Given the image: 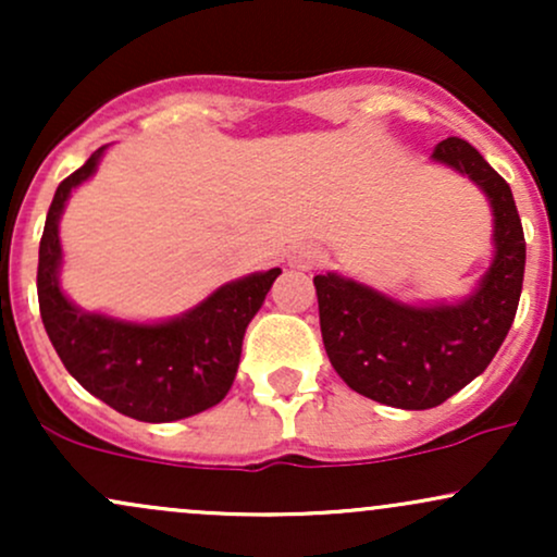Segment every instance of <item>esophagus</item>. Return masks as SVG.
<instances>
[{
	"label": "esophagus",
	"mask_w": 557,
	"mask_h": 557,
	"mask_svg": "<svg viewBox=\"0 0 557 557\" xmlns=\"http://www.w3.org/2000/svg\"><path fill=\"white\" fill-rule=\"evenodd\" d=\"M290 261L296 267H317L322 261V251L317 246H298L293 248V257Z\"/></svg>",
	"instance_id": "1"
}]
</instances>
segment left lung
I'll list each match as a JSON object with an SVG mask.
<instances>
[{"instance_id":"8db88e82","label":"left lung","mask_w":557,"mask_h":557,"mask_svg":"<svg viewBox=\"0 0 557 557\" xmlns=\"http://www.w3.org/2000/svg\"><path fill=\"white\" fill-rule=\"evenodd\" d=\"M434 159L469 175L495 212V261L456 306H403L372 287L317 274L322 341L343 382L376 403L424 411L469 385L495 359L519 309L527 240L510 185L469 140L445 138Z\"/></svg>"}]
</instances>
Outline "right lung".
Listing matches in <instances>:
<instances>
[{
	"label": "right lung",
	"instance_id": "add662e5",
	"mask_svg": "<svg viewBox=\"0 0 557 557\" xmlns=\"http://www.w3.org/2000/svg\"><path fill=\"white\" fill-rule=\"evenodd\" d=\"M101 149L57 185L38 246V309L57 356L88 393L138 421H177L207 411L227 395L248 322L280 270L222 285L201 306L164 324H127L86 314L57 283L62 248L57 225L70 190L94 175Z\"/></svg>",
	"mask_w": 557,
	"mask_h": 557
}]
</instances>
